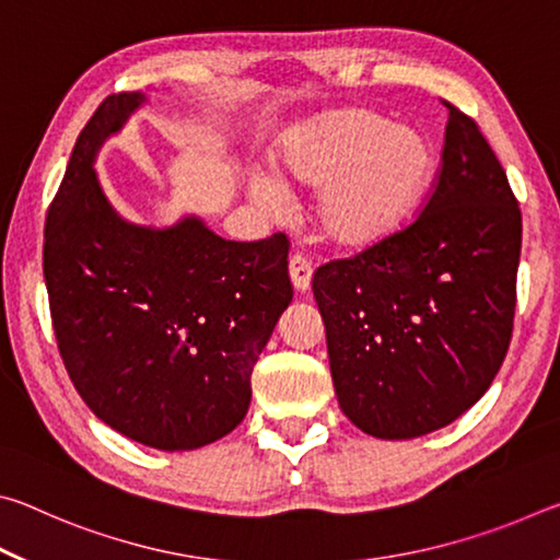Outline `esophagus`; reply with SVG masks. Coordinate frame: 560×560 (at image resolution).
<instances>
[{"label":"esophagus","instance_id":"34e87169","mask_svg":"<svg viewBox=\"0 0 560 560\" xmlns=\"http://www.w3.org/2000/svg\"><path fill=\"white\" fill-rule=\"evenodd\" d=\"M311 261L303 257V254H293V257L289 259V277H291V283L293 289L296 291H308L311 289Z\"/></svg>","mask_w":560,"mask_h":560}]
</instances>
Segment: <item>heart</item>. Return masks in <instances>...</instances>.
<instances>
[{"mask_svg":"<svg viewBox=\"0 0 560 560\" xmlns=\"http://www.w3.org/2000/svg\"><path fill=\"white\" fill-rule=\"evenodd\" d=\"M271 170L283 185L318 189L311 217L320 242L360 254L400 234L434 175V150L420 130L371 110H336L293 128L273 150ZM254 200L273 207L271 177L249 183Z\"/></svg>","mask_w":560,"mask_h":560,"instance_id":"obj_1","label":"heart"}]
</instances>
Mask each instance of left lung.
<instances>
[{"instance_id": "8db88e82", "label": "left lung", "mask_w": 560, "mask_h": 560, "mask_svg": "<svg viewBox=\"0 0 560 560\" xmlns=\"http://www.w3.org/2000/svg\"><path fill=\"white\" fill-rule=\"evenodd\" d=\"M521 210L477 122L450 106L438 187L383 246L314 273L330 375L381 440L447 428L489 390L516 308Z\"/></svg>"}]
</instances>
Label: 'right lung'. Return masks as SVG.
<instances>
[{"mask_svg":"<svg viewBox=\"0 0 560 560\" xmlns=\"http://www.w3.org/2000/svg\"><path fill=\"white\" fill-rule=\"evenodd\" d=\"M145 103L108 96L75 140L46 214L44 279L75 390L120 434L163 452L230 434L252 371L293 299L289 240L230 242L187 214L128 222L96 175L101 145Z\"/></svg>","mask_w":560,"mask_h":560,"instance_id":"right-lung-1","label":"right lung"}]
</instances>
